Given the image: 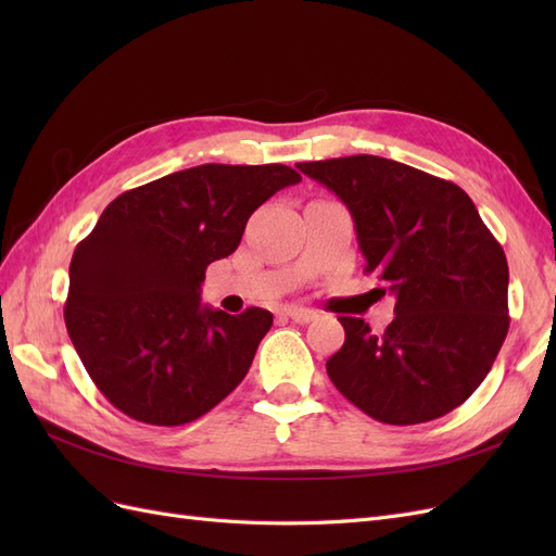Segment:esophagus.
Here are the masks:
<instances>
[{"label":"esophagus","mask_w":556,"mask_h":556,"mask_svg":"<svg viewBox=\"0 0 556 556\" xmlns=\"http://www.w3.org/2000/svg\"><path fill=\"white\" fill-rule=\"evenodd\" d=\"M282 315H288L290 319H294V323H299V325H308V323H313V319L317 317L315 311L301 308V306H285Z\"/></svg>","instance_id":"1"}]
</instances>
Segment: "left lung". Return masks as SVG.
Listing matches in <instances>:
<instances>
[{
	"label": "left lung",
	"mask_w": 556,
	"mask_h": 556,
	"mask_svg": "<svg viewBox=\"0 0 556 556\" xmlns=\"http://www.w3.org/2000/svg\"><path fill=\"white\" fill-rule=\"evenodd\" d=\"M348 206L366 260L396 296L374 333L339 317L343 348L327 374L384 425L443 417L490 374L508 333V262L470 197L450 180L376 155L299 162Z\"/></svg>",
	"instance_id": "left-lung-1"
}]
</instances>
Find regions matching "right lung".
Listing matches in <instances>:
<instances>
[{
    "instance_id": "add662e5",
    "label": "right lung",
    "mask_w": 556,
    "mask_h": 556,
    "mask_svg": "<svg viewBox=\"0 0 556 556\" xmlns=\"http://www.w3.org/2000/svg\"><path fill=\"white\" fill-rule=\"evenodd\" d=\"M299 180L285 164H201L104 208L74 250L64 323L117 410L178 427L237 390L274 315L201 306V282L239 248L248 217Z\"/></svg>"
}]
</instances>
